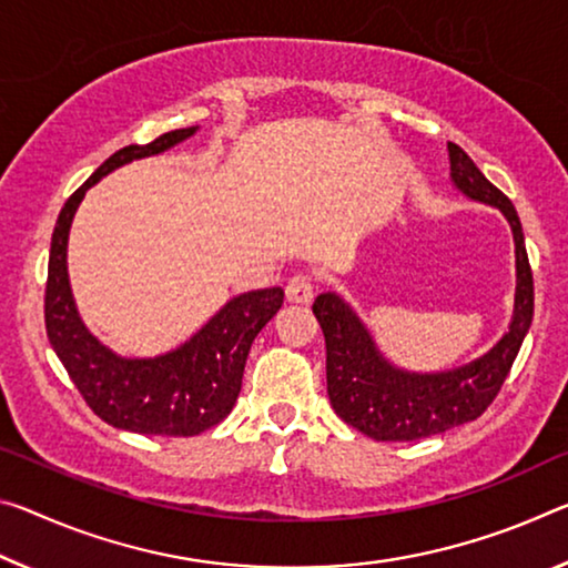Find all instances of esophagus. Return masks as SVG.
Segmentation results:
<instances>
[{
    "mask_svg": "<svg viewBox=\"0 0 568 568\" xmlns=\"http://www.w3.org/2000/svg\"><path fill=\"white\" fill-rule=\"evenodd\" d=\"M285 298L291 303H311L313 301V283L308 275H295L285 285Z\"/></svg>",
    "mask_w": 568,
    "mask_h": 568,
    "instance_id": "esophagus-1",
    "label": "esophagus"
}]
</instances>
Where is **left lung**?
Returning <instances> with one entry per match:
<instances>
[{
  "instance_id": "8db88e82",
  "label": "left lung",
  "mask_w": 568,
  "mask_h": 568,
  "mask_svg": "<svg viewBox=\"0 0 568 568\" xmlns=\"http://www.w3.org/2000/svg\"><path fill=\"white\" fill-rule=\"evenodd\" d=\"M449 176L465 196L503 212L516 242V308L508 333L488 354L447 372L419 374L394 366L376 346L356 311L336 293H321L313 313L326 336L328 399L341 419L379 443H414L478 419L498 397L534 321L530 273L518 212L473 159L447 143Z\"/></svg>"
}]
</instances>
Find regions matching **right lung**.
I'll return each mask as SVG.
<instances>
[{"label":"right lung","instance_id":"obj_1","mask_svg":"<svg viewBox=\"0 0 568 568\" xmlns=\"http://www.w3.org/2000/svg\"><path fill=\"white\" fill-rule=\"evenodd\" d=\"M192 129L169 131L146 146H125L105 159L60 210L52 232L44 326L58 358L90 409L108 425L159 437H194L235 407L252 341L281 311L283 287L240 293L227 301L182 346L151 358H123L85 328L68 277V235L80 202L105 174L136 159L164 154L194 136Z\"/></svg>","mask_w":568,"mask_h":568}]
</instances>
